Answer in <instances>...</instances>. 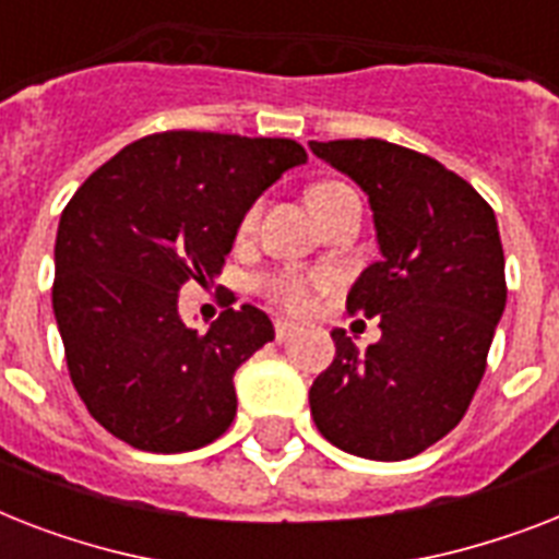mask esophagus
Wrapping results in <instances>:
<instances>
[{
  "label": "esophagus",
  "instance_id": "obj_1",
  "mask_svg": "<svg viewBox=\"0 0 559 559\" xmlns=\"http://www.w3.org/2000/svg\"><path fill=\"white\" fill-rule=\"evenodd\" d=\"M296 333H298V324L287 322V319H278V322H275V340H278V342L293 340Z\"/></svg>",
  "mask_w": 559,
  "mask_h": 559
}]
</instances>
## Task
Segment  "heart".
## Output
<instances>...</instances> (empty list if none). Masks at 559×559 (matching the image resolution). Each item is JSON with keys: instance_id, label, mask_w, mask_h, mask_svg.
I'll list each match as a JSON object with an SVG mask.
<instances>
[{"instance_id": "b5f03b06", "label": "heart", "mask_w": 559, "mask_h": 559, "mask_svg": "<svg viewBox=\"0 0 559 559\" xmlns=\"http://www.w3.org/2000/svg\"><path fill=\"white\" fill-rule=\"evenodd\" d=\"M340 182H322V186H316L310 191V200L316 197H322V193H333L340 191ZM254 219H258V209H249L243 217V228H252ZM333 284L331 272H275V275H266L261 281L263 296L270 298L272 305L284 307L289 313H307L316 301V293H322Z\"/></svg>"}]
</instances>
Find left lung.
Here are the masks:
<instances>
[{"label": "left lung", "mask_w": 559, "mask_h": 559, "mask_svg": "<svg viewBox=\"0 0 559 559\" xmlns=\"http://www.w3.org/2000/svg\"><path fill=\"white\" fill-rule=\"evenodd\" d=\"M368 193L382 258L348 293V313L380 316L359 354L342 328L336 357L313 380L310 415L340 450L412 459L459 426L485 377L508 301L493 209L426 153L382 139L310 142Z\"/></svg>", "instance_id": "8db88e82"}]
</instances>
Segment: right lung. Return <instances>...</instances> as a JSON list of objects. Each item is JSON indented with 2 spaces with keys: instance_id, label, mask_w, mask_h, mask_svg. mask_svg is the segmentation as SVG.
Masks as SVG:
<instances>
[{
  "instance_id": "right-lung-1",
  "label": "right lung",
  "mask_w": 559,
  "mask_h": 559,
  "mask_svg": "<svg viewBox=\"0 0 559 559\" xmlns=\"http://www.w3.org/2000/svg\"><path fill=\"white\" fill-rule=\"evenodd\" d=\"M305 162L293 139L168 130L127 144L74 191L57 228L51 305L69 377L109 435L188 452L231 426L235 371L275 340L270 316L228 307L191 331L179 289L214 284L246 211Z\"/></svg>"
}]
</instances>
